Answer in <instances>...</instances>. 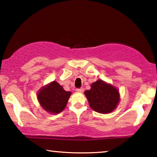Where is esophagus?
Returning a JSON list of instances; mask_svg holds the SVG:
<instances>
[{"mask_svg":"<svg viewBox=\"0 0 157 157\" xmlns=\"http://www.w3.org/2000/svg\"><path fill=\"white\" fill-rule=\"evenodd\" d=\"M84 91V89H83V88H79V89H76V91L77 92H80V93H82Z\"/></svg>","mask_w":157,"mask_h":157,"instance_id":"esophagus-1","label":"esophagus"}]
</instances>
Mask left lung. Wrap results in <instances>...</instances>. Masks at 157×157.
Segmentation results:
<instances>
[{
  "mask_svg": "<svg viewBox=\"0 0 157 157\" xmlns=\"http://www.w3.org/2000/svg\"><path fill=\"white\" fill-rule=\"evenodd\" d=\"M84 93L91 108L98 113L111 112L119 101L118 90L101 80L92 83L91 89L86 90Z\"/></svg>",
  "mask_w": 157,
  "mask_h": 157,
  "instance_id": "obj_1",
  "label": "left lung"
}]
</instances>
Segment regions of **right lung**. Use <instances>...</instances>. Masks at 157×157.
Here are the masks:
<instances>
[{"mask_svg":"<svg viewBox=\"0 0 157 157\" xmlns=\"http://www.w3.org/2000/svg\"><path fill=\"white\" fill-rule=\"evenodd\" d=\"M71 94L66 91L56 81H53L40 89L38 99L43 109L51 113H59L63 110Z\"/></svg>","mask_w":157,"mask_h":157,"instance_id":"obj_1","label":"right lung"}]
</instances>
